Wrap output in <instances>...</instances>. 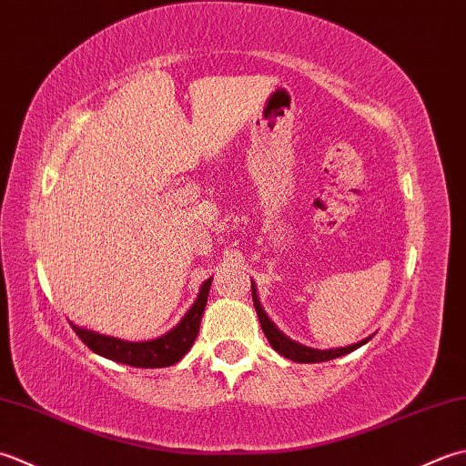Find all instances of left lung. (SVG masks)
Instances as JSON below:
<instances>
[{
    "label": "left lung",
    "mask_w": 466,
    "mask_h": 466,
    "mask_svg": "<svg viewBox=\"0 0 466 466\" xmlns=\"http://www.w3.org/2000/svg\"><path fill=\"white\" fill-rule=\"evenodd\" d=\"M251 289H253V306H255V311H258L259 316V324H261V329L265 338L269 339V344L273 346V350L281 356H286L289 360H293V362H299V364H318V362H328V360H334V358H339V356H346L350 352H354L356 348L364 346L366 339L358 341V344H352L348 348H334V350H316V348H308V346H301L298 344V341L289 339L286 334H281V331L275 328L273 321L268 318V313L263 311L261 303L258 299V293H255V286L251 283Z\"/></svg>",
    "instance_id": "left-lung-1"
}]
</instances>
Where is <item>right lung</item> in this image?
<instances>
[{"label": "right lung", "mask_w": 466, "mask_h": 466, "mask_svg": "<svg viewBox=\"0 0 466 466\" xmlns=\"http://www.w3.org/2000/svg\"><path fill=\"white\" fill-rule=\"evenodd\" d=\"M213 279H207L201 291L195 299V303L188 309L178 324L167 331L165 336L148 341H127L112 336L98 334V331H90L78 326H72L78 338L86 344L94 354L104 356L112 360V362L135 366V368H167L177 364L188 350H191L193 341L198 334V326H201V318L207 306L208 288H211Z\"/></svg>", "instance_id": "obj_1"}]
</instances>
